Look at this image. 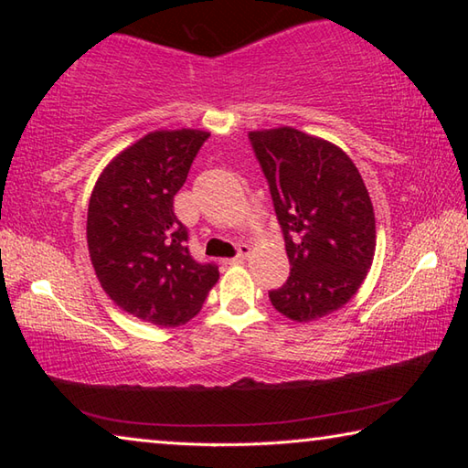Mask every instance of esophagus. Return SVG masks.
<instances>
[{
  "label": "esophagus",
  "instance_id": "esophagus-1",
  "mask_svg": "<svg viewBox=\"0 0 468 468\" xmlns=\"http://www.w3.org/2000/svg\"><path fill=\"white\" fill-rule=\"evenodd\" d=\"M248 256H250V245H239V251H237V256L235 258H231V260H227V264H231V266H235V264H241V262H245V260H248Z\"/></svg>",
  "mask_w": 468,
  "mask_h": 468
}]
</instances>
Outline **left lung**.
<instances>
[{"mask_svg": "<svg viewBox=\"0 0 468 468\" xmlns=\"http://www.w3.org/2000/svg\"><path fill=\"white\" fill-rule=\"evenodd\" d=\"M282 227L291 276L271 291L276 312L312 322L348 303L374 262L376 217L343 148L289 125L250 132Z\"/></svg>", "mask_w": 468, "mask_h": 468, "instance_id": "8db88e82", "label": "left lung"}]
</instances>
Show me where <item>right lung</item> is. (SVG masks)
Instances as JSON below:
<instances>
[{"instance_id":"right-lung-1","label":"right lung","mask_w":468,"mask_h":468,"mask_svg":"<svg viewBox=\"0 0 468 468\" xmlns=\"http://www.w3.org/2000/svg\"><path fill=\"white\" fill-rule=\"evenodd\" d=\"M208 136L150 132L111 158L90 194L86 241L102 291L125 314L161 328L192 320L218 281L215 264L189 256L187 231L173 212Z\"/></svg>"}]
</instances>
